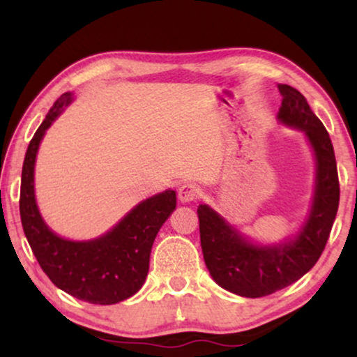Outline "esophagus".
I'll use <instances>...</instances> for the list:
<instances>
[{"label": "esophagus", "mask_w": 357, "mask_h": 357, "mask_svg": "<svg viewBox=\"0 0 357 357\" xmlns=\"http://www.w3.org/2000/svg\"><path fill=\"white\" fill-rule=\"evenodd\" d=\"M199 193H202V188H199L198 185L183 183V185H180V188H178V199L182 203H190V202H193L195 198H198Z\"/></svg>", "instance_id": "obj_1"}]
</instances>
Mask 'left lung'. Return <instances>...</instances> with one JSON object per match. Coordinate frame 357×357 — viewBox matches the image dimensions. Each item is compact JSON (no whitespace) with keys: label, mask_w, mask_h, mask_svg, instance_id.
<instances>
[{"label":"left lung","mask_w":357,"mask_h":357,"mask_svg":"<svg viewBox=\"0 0 357 357\" xmlns=\"http://www.w3.org/2000/svg\"><path fill=\"white\" fill-rule=\"evenodd\" d=\"M282 100L276 119L305 135L315 158L310 208L296 234L263 243L243 236L209 204H199V238L209 275L222 289L242 297H263L292 284L319 260L340 203L338 172L328 131L299 91L278 84Z\"/></svg>","instance_id":"1"}]
</instances>
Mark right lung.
Here are the masks:
<instances>
[{
    "mask_svg": "<svg viewBox=\"0 0 357 357\" xmlns=\"http://www.w3.org/2000/svg\"><path fill=\"white\" fill-rule=\"evenodd\" d=\"M73 100L75 92H65L29 143L19 211L29 245L53 284L76 299L112 305L136 294L144 284L154 238L177 206V195L169 188L143 199L114 227L89 241H70L53 232L37 206L36 160L45 131Z\"/></svg>",
    "mask_w": 357,
    "mask_h": 357,
    "instance_id": "add662e5",
    "label": "right lung"
}]
</instances>
